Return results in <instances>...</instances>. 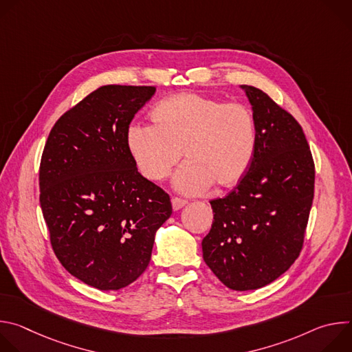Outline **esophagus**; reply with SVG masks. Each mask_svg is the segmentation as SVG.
Instances as JSON below:
<instances>
[{
  "mask_svg": "<svg viewBox=\"0 0 352 352\" xmlns=\"http://www.w3.org/2000/svg\"><path fill=\"white\" fill-rule=\"evenodd\" d=\"M171 204H173V209L174 210H179V209H182L188 202L185 199H181V197H173L171 199Z\"/></svg>",
  "mask_w": 352,
  "mask_h": 352,
  "instance_id": "34e87169",
  "label": "esophagus"
}]
</instances>
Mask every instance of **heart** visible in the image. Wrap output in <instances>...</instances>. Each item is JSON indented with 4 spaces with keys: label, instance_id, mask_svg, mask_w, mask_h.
<instances>
[{
    "label": "heart",
    "instance_id": "heart-1",
    "mask_svg": "<svg viewBox=\"0 0 352 352\" xmlns=\"http://www.w3.org/2000/svg\"><path fill=\"white\" fill-rule=\"evenodd\" d=\"M155 124L132 122L126 131L129 152L140 173L164 179L182 156L174 186L196 195L213 182L236 184L252 162L256 147L255 116L246 104L196 93L168 97L153 110Z\"/></svg>",
    "mask_w": 352,
    "mask_h": 352
}]
</instances>
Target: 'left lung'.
<instances>
[{
    "label": "left lung",
    "mask_w": 352,
    "mask_h": 352,
    "mask_svg": "<svg viewBox=\"0 0 352 352\" xmlns=\"http://www.w3.org/2000/svg\"><path fill=\"white\" fill-rule=\"evenodd\" d=\"M256 122L248 171L223 199L202 241L204 259L231 289L265 287L299 256L315 189V164L296 120L261 89L241 85Z\"/></svg>",
    "instance_id": "obj_1"
}]
</instances>
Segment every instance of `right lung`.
Segmentation results:
<instances>
[{
	"mask_svg": "<svg viewBox=\"0 0 352 352\" xmlns=\"http://www.w3.org/2000/svg\"><path fill=\"white\" fill-rule=\"evenodd\" d=\"M155 86L107 85L68 110L40 163V206L61 265L97 289H120L148 266L170 196L138 173L126 143Z\"/></svg>",
	"mask_w": 352,
	"mask_h": 352,
	"instance_id": "obj_1",
	"label": "right lung"
}]
</instances>
